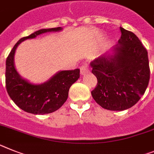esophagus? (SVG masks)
Returning <instances> with one entry per match:
<instances>
[{
    "instance_id": "esophagus-1",
    "label": "esophagus",
    "mask_w": 154,
    "mask_h": 154,
    "mask_svg": "<svg viewBox=\"0 0 154 154\" xmlns=\"http://www.w3.org/2000/svg\"><path fill=\"white\" fill-rule=\"evenodd\" d=\"M89 72V66H88L87 63H83L82 64V66L80 68V73L81 75H85L86 73Z\"/></svg>"
}]
</instances>
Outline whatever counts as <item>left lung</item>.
Wrapping results in <instances>:
<instances>
[{
  "label": "left lung",
  "mask_w": 154,
  "mask_h": 154,
  "mask_svg": "<svg viewBox=\"0 0 154 154\" xmlns=\"http://www.w3.org/2000/svg\"><path fill=\"white\" fill-rule=\"evenodd\" d=\"M122 35L113 54L94 59L90 65L97 79L93 98L110 111H124L140 100L146 90L150 70L148 53L132 32L120 27Z\"/></svg>",
  "instance_id": "obj_1"
}]
</instances>
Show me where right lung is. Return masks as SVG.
I'll return each instance as SVG.
<instances>
[{
	"label": "right lung",
	"mask_w": 154,
	"mask_h": 154,
	"mask_svg": "<svg viewBox=\"0 0 154 154\" xmlns=\"http://www.w3.org/2000/svg\"><path fill=\"white\" fill-rule=\"evenodd\" d=\"M61 27L43 29L28 36L22 38L15 43L6 60L5 84L9 97L19 108L34 115H45L58 110L67 100L71 86L78 80L80 70L61 71L49 81L34 85L23 79L15 70L14 55L18 44L27 39L35 38L47 32H57Z\"/></svg>",
	"instance_id": "1"
}]
</instances>
